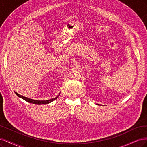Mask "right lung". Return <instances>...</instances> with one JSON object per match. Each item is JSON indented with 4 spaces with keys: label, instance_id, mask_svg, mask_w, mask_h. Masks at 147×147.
Instances as JSON below:
<instances>
[{
    "label": "right lung",
    "instance_id": "obj_1",
    "mask_svg": "<svg viewBox=\"0 0 147 147\" xmlns=\"http://www.w3.org/2000/svg\"><path fill=\"white\" fill-rule=\"evenodd\" d=\"M15 93H16V95H17L18 97H20V98L23 99L24 100L28 102L32 103V104H35V105H46V104H49V103H50V102H53V101L55 100V99H56L57 98H58V97L59 96L60 94V93L59 94V95H58L57 96H56V97H55V98H53V99H49V100L40 101V100H35V99H32L29 98H27V97L23 96H22V95H20V94H18V93H16V92H15Z\"/></svg>",
    "mask_w": 147,
    "mask_h": 147
}]
</instances>
